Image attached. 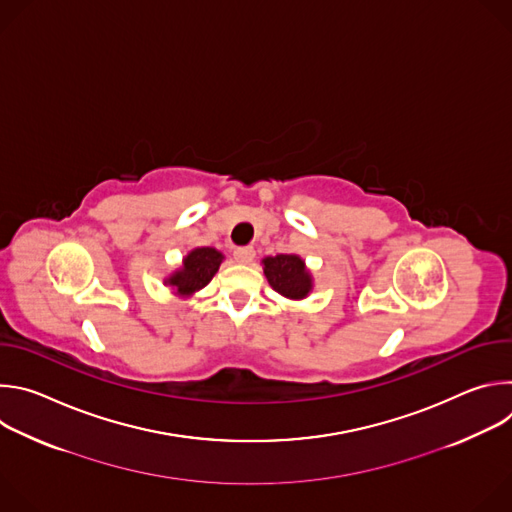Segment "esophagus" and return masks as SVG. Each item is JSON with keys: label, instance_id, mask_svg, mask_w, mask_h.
Returning <instances> with one entry per match:
<instances>
[{"label": "esophagus", "instance_id": "obj_1", "mask_svg": "<svg viewBox=\"0 0 512 512\" xmlns=\"http://www.w3.org/2000/svg\"><path fill=\"white\" fill-rule=\"evenodd\" d=\"M235 259L239 261V263H251L253 259H255V249H251V247H243V249H235Z\"/></svg>", "mask_w": 512, "mask_h": 512}]
</instances>
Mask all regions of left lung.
<instances>
[{"mask_svg": "<svg viewBox=\"0 0 512 512\" xmlns=\"http://www.w3.org/2000/svg\"><path fill=\"white\" fill-rule=\"evenodd\" d=\"M263 271L269 285L281 296L302 300L310 294L312 277L298 255H275L263 259Z\"/></svg>", "mask_w": 512, "mask_h": 512, "instance_id": "left-lung-1", "label": "left lung"}]
</instances>
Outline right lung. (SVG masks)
<instances>
[{
	"label": "right lung",
	"mask_w": 512,
	"mask_h": 512,
	"mask_svg": "<svg viewBox=\"0 0 512 512\" xmlns=\"http://www.w3.org/2000/svg\"><path fill=\"white\" fill-rule=\"evenodd\" d=\"M221 261H223V255L218 253L216 249H210V247L194 249L184 259L182 269L176 271L168 279V283L178 289V294L190 296L192 291L202 289L214 277V273L218 271V265H221Z\"/></svg>",
	"instance_id": "1"
}]
</instances>
